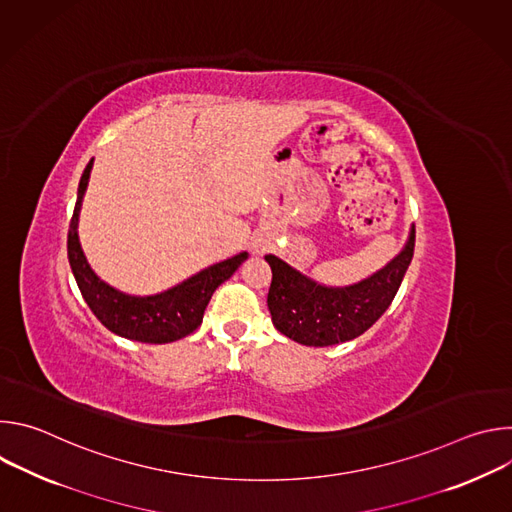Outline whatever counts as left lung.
<instances>
[{
	"label": "left lung",
	"mask_w": 512,
	"mask_h": 512,
	"mask_svg": "<svg viewBox=\"0 0 512 512\" xmlns=\"http://www.w3.org/2000/svg\"><path fill=\"white\" fill-rule=\"evenodd\" d=\"M413 247L415 229L387 267L348 287L318 285L275 255H265L273 273L267 294L273 326L306 346H332L360 336L391 306L413 259Z\"/></svg>",
	"instance_id": "left-lung-1"
}]
</instances>
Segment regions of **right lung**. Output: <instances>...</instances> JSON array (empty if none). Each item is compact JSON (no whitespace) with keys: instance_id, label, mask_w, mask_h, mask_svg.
Returning <instances> with one entry per match:
<instances>
[{"instance_id":"add662e5","label":"right lung","mask_w":512,"mask_h":512,"mask_svg":"<svg viewBox=\"0 0 512 512\" xmlns=\"http://www.w3.org/2000/svg\"><path fill=\"white\" fill-rule=\"evenodd\" d=\"M91 168L93 160L83 172L66 241L70 269L75 273L77 285L91 312L113 334L137 342L166 344L192 334L202 324L204 310L214 294V289L237 271V267L247 259V253H239L227 261L210 265L208 269L196 273L194 277L158 296L137 298L121 294V291L107 285L95 275L79 243V210L89 184Z\"/></svg>"}]
</instances>
